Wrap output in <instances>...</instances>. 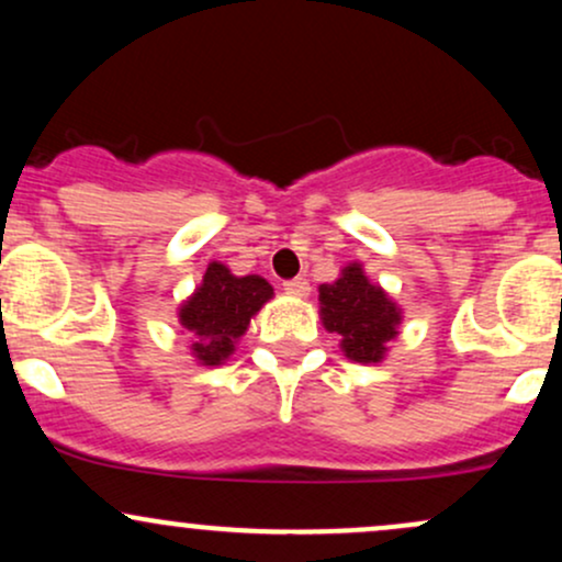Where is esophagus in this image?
I'll list each match as a JSON object with an SVG mask.
<instances>
[{
	"instance_id": "34e87169",
	"label": "esophagus",
	"mask_w": 562,
	"mask_h": 562,
	"mask_svg": "<svg viewBox=\"0 0 562 562\" xmlns=\"http://www.w3.org/2000/svg\"><path fill=\"white\" fill-rule=\"evenodd\" d=\"M282 285H285L290 295H299V299H306L308 290H312V288H308V282L303 280V277H293V280H285Z\"/></svg>"
}]
</instances>
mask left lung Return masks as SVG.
<instances>
[{"instance_id": "obj_1", "label": "left lung", "mask_w": 562, "mask_h": 562, "mask_svg": "<svg viewBox=\"0 0 562 562\" xmlns=\"http://www.w3.org/2000/svg\"><path fill=\"white\" fill-rule=\"evenodd\" d=\"M325 330L340 335V348L359 364L383 362L402 325V312L385 290L367 280L362 263H348L333 285H319Z\"/></svg>"}]
</instances>
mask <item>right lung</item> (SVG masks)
Segmentation results:
<instances>
[{
    "label": "right lung",
    "instance_id": "add662e5",
    "mask_svg": "<svg viewBox=\"0 0 562 562\" xmlns=\"http://www.w3.org/2000/svg\"><path fill=\"white\" fill-rule=\"evenodd\" d=\"M272 295L263 277H235L224 263L211 261L200 288L179 308V322L192 335V357L205 367L222 364Z\"/></svg>",
    "mask_w": 562,
    "mask_h": 562
}]
</instances>
